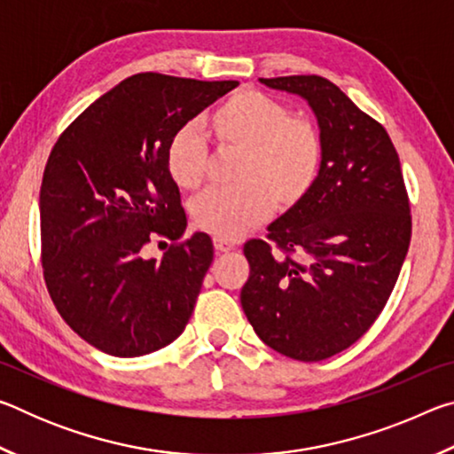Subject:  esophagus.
<instances>
[{
    "label": "esophagus",
    "mask_w": 454,
    "mask_h": 454,
    "mask_svg": "<svg viewBox=\"0 0 454 454\" xmlns=\"http://www.w3.org/2000/svg\"><path fill=\"white\" fill-rule=\"evenodd\" d=\"M214 248H216L218 252H230V250H234V244L224 240V238H214Z\"/></svg>",
    "instance_id": "esophagus-1"
}]
</instances>
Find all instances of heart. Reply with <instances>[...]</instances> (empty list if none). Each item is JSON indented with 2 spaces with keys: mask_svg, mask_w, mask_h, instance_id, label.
Instances as JSON below:
<instances>
[{
  "mask_svg": "<svg viewBox=\"0 0 454 454\" xmlns=\"http://www.w3.org/2000/svg\"><path fill=\"white\" fill-rule=\"evenodd\" d=\"M218 145L240 150L234 188L204 192L192 204L196 226L214 238L236 240L264 222L274 208H292L317 182L325 156L318 128L292 118L278 99L240 90L206 121ZM166 164L176 186L198 190L208 170V148L194 128H182L168 144Z\"/></svg>",
  "mask_w": 454,
  "mask_h": 454,
  "instance_id": "heart-1",
  "label": "heart"
}]
</instances>
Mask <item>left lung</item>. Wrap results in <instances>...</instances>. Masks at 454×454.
Wrapping results in <instances>:
<instances>
[{
	"instance_id": "left-lung-1",
	"label": "left lung",
	"mask_w": 454,
	"mask_h": 454,
	"mask_svg": "<svg viewBox=\"0 0 454 454\" xmlns=\"http://www.w3.org/2000/svg\"><path fill=\"white\" fill-rule=\"evenodd\" d=\"M260 83L310 106L325 156L309 194L268 226L284 256L264 240L244 246L250 276L240 302L260 340L314 363L355 344L382 312L409 252V196L387 129L333 82Z\"/></svg>"
}]
</instances>
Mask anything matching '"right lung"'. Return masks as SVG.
Returning <instances> with one entry per match:
<instances>
[{
    "instance_id": "1",
    "label": "right lung",
    "mask_w": 454,
    "mask_h": 454,
    "mask_svg": "<svg viewBox=\"0 0 454 454\" xmlns=\"http://www.w3.org/2000/svg\"><path fill=\"white\" fill-rule=\"evenodd\" d=\"M238 82L136 74L59 136L40 190L42 262L74 333L112 356H142L178 338L214 258L208 234L144 258L153 238L188 226L166 152L176 132Z\"/></svg>"
}]
</instances>
